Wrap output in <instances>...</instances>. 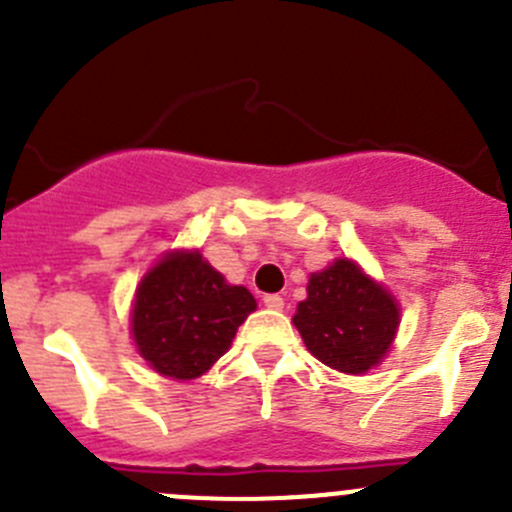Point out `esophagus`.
Masks as SVG:
<instances>
[{"instance_id":"obj_1","label":"esophagus","mask_w":512,"mask_h":512,"mask_svg":"<svg viewBox=\"0 0 512 512\" xmlns=\"http://www.w3.org/2000/svg\"><path fill=\"white\" fill-rule=\"evenodd\" d=\"M265 307L282 309V307H285V299H282L280 294H265Z\"/></svg>"}]
</instances>
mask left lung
<instances>
[{
	"mask_svg": "<svg viewBox=\"0 0 512 512\" xmlns=\"http://www.w3.org/2000/svg\"><path fill=\"white\" fill-rule=\"evenodd\" d=\"M399 304L347 257L309 277L307 299L297 304L294 327L322 364L344 374L374 369L399 329Z\"/></svg>",
	"mask_w": 512,
	"mask_h": 512,
	"instance_id": "8db88e82",
	"label": "left lung"
}]
</instances>
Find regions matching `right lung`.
I'll list each match as a JSON object with an SVG mask.
<instances>
[{
    "instance_id": "add662e5",
    "label": "right lung",
    "mask_w": 512,
    "mask_h": 512,
    "mask_svg": "<svg viewBox=\"0 0 512 512\" xmlns=\"http://www.w3.org/2000/svg\"><path fill=\"white\" fill-rule=\"evenodd\" d=\"M255 307V297L245 287L227 285L198 250L168 252L136 289L133 342L158 374L198 379L230 349Z\"/></svg>"
}]
</instances>
